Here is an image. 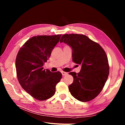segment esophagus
<instances>
[{
  "instance_id": "1",
  "label": "esophagus",
  "mask_w": 125,
  "mask_h": 125,
  "mask_svg": "<svg viewBox=\"0 0 125 125\" xmlns=\"http://www.w3.org/2000/svg\"><path fill=\"white\" fill-rule=\"evenodd\" d=\"M62 75H66L68 74V73H66V72H64V71H62Z\"/></svg>"
}]
</instances>
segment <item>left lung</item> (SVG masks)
Segmentation results:
<instances>
[{
	"mask_svg": "<svg viewBox=\"0 0 125 125\" xmlns=\"http://www.w3.org/2000/svg\"><path fill=\"white\" fill-rule=\"evenodd\" d=\"M60 42L71 47L73 61L81 66L80 73H69L73 78L69 85L71 94L83 102L91 101L102 91L108 77L106 54L99 44L83 34H64Z\"/></svg>",
	"mask_w": 125,
	"mask_h": 125,
	"instance_id": "left-lung-1",
	"label": "left lung"
}]
</instances>
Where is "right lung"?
Instances as JSON below:
<instances>
[{"mask_svg": "<svg viewBox=\"0 0 125 125\" xmlns=\"http://www.w3.org/2000/svg\"><path fill=\"white\" fill-rule=\"evenodd\" d=\"M61 34L33 36L19 51L16 59L18 80L25 91L34 99L44 101L53 96L62 74L44 69L45 62L59 42Z\"/></svg>", "mask_w": 125, "mask_h": 125, "instance_id": "obj_1", "label": "right lung"}]
</instances>
